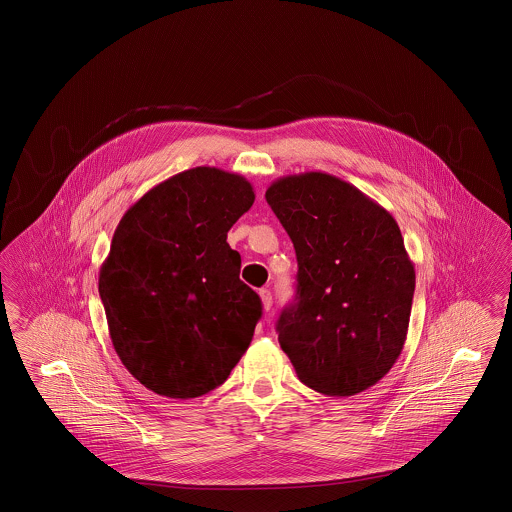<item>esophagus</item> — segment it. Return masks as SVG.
<instances>
[{"label": "esophagus", "mask_w": 512, "mask_h": 512, "mask_svg": "<svg viewBox=\"0 0 512 512\" xmlns=\"http://www.w3.org/2000/svg\"><path fill=\"white\" fill-rule=\"evenodd\" d=\"M259 296H261L262 309H264V311H270V307H272V292H270L268 288H261V290H259Z\"/></svg>", "instance_id": "34e87169"}]
</instances>
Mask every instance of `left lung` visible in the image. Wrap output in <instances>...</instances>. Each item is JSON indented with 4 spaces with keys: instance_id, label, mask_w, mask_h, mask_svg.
I'll use <instances>...</instances> for the list:
<instances>
[{
    "instance_id": "obj_1",
    "label": "left lung",
    "mask_w": 512,
    "mask_h": 512,
    "mask_svg": "<svg viewBox=\"0 0 512 512\" xmlns=\"http://www.w3.org/2000/svg\"><path fill=\"white\" fill-rule=\"evenodd\" d=\"M266 201L298 259L277 331L301 383L338 398L374 387L407 340L416 283L394 216L325 172L283 175Z\"/></svg>"
}]
</instances>
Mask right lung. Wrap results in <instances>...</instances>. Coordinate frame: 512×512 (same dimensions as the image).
I'll return each instance as SVG.
<instances>
[{"mask_svg": "<svg viewBox=\"0 0 512 512\" xmlns=\"http://www.w3.org/2000/svg\"><path fill=\"white\" fill-rule=\"evenodd\" d=\"M244 175L198 166L133 203L100 268L114 351L151 392L200 398L250 346L261 298L240 281L227 231L250 211Z\"/></svg>", "mask_w": 512, "mask_h": 512, "instance_id": "1", "label": "right lung"}]
</instances>
